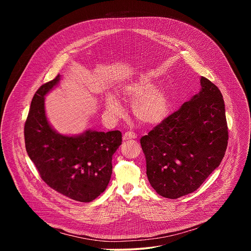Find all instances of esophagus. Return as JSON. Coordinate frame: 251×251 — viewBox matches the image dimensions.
<instances>
[{"label": "esophagus", "instance_id": "34e87169", "mask_svg": "<svg viewBox=\"0 0 251 251\" xmlns=\"http://www.w3.org/2000/svg\"><path fill=\"white\" fill-rule=\"evenodd\" d=\"M136 138H137V134L134 132H126L123 135V140H125V141L130 140V139H136Z\"/></svg>", "mask_w": 251, "mask_h": 251}]
</instances>
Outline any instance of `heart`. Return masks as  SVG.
Segmentation results:
<instances>
[{"label":"heart","mask_w":251,"mask_h":251,"mask_svg":"<svg viewBox=\"0 0 251 251\" xmlns=\"http://www.w3.org/2000/svg\"><path fill=\"white\" fill-rule=\"evenodd\" d=\"M124 101L133 103V114L145 125H157L164 121L170 111V99L166 90L155 87L152 80L141 78L125 85L121 91ZM105 109L111 117H119L123 113L120 102L113 96L105 99Z\"/></svg>","instance_id":"b5f03b06"}]
</instances>
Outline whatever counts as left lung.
<instances>
[{
	"instance_id": "obj_1",
	"label": "left lung",
	"mask_w": 251,
	"mask_h": 251,
	"mask_svg": "<svg viewBox=\"0 0 251 251\" xmlns=\"http://www.w3.org/2000/svg\"><path fill=\"white\" fill-rule=\"evenodd\" d=\"M228 140L220 89L201 77V90L140 140L148 180L162 197L195 192L225 157Z\"/></svg>"
}]
</instances>
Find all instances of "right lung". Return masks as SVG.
Listing matches in <instances>:
<instances>
[{
  "mask_svg": "<svg viewBox=\"0 0 251 251\" xmlns=\"http://www.w3.org/2000/svg\"><path fill=\"white\" fill-rule=\"evenodd\" d=\"M60 78L58 75L42 85L32 97L25 124V149L47 185L67 198L89 202L108 186L122 134L88 129L68 136L55 131L46 115L45 96Z\"/></svg>",
  "mask_w": 251,
  "mask_h": 251,
  "instance_id": "obj_1",
  "label": "right lung"
}]
</instances>
